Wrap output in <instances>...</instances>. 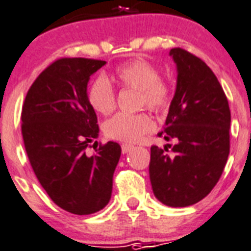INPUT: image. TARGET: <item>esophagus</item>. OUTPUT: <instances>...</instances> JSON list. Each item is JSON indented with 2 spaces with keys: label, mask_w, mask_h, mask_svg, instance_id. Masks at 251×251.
<instances>
[{
  "label": "esophagus",
  "mask_w": 251,
  "mask_h": 251,
  "mask_svg": "<svg viewBox=\"0 0 251 251\" xmlns=\"http://www.w3.org/2000/svg\"><path fill=\"white\" fill-rule=\"evenodd\" d=\"M134 147L131 145H122L121 146V150H122V153H127L130 150H133Z\"/></svg>",
  "instance_id": "esophagus-1"
}]
</instances>
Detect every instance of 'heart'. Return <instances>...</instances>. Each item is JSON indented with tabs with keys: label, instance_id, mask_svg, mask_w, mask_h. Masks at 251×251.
Masks as SVG:
<instances>
[{
	"label": "heart",
	"instance_id": "b5f03b06",
	"mask_svg": "<svg viewBox=\"0 0 251 251\" xmlns=\"http://www.w3.org/2000/svg\"><path fill=\"white\" fill-rule=\"evenodd\" d=\"M116 79L124 87L139 91V105L161 112L171 104V87L160 79L153 65L145 60H133L116 69ZM88 101L98 113L109 114L116 106V94L105 76H99L91 84ZM153 127L152 120L145 113H117L104 124L106 137L122 142H138Z\"/></svg>",
	"mask_w": 251,
	"mask_h": 251
}]
</instances>
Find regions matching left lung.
Returning a JSON list of instances; mask_svg holds the SVG:
<instances>
[{
  "instance_id": "8db88e82",
  "label": "left lung",
  "mask_w": 251,
  "mask_h": 251,
  "mask_svg": "<svg viewBox=\"0 0 251 251\" xmlns=\"http://www.w3.org/2000/svg\"><path fill=\"white\" fill-rule=\"evenodd\" d=\"M169 56L177 68V84L159 135L176 143L164 150L151 147L150 179L163 204L187 207L210 194L224 171L230 110L218 78L201 58L181 48L171 49Z\"/></svg>"
}]
</instances>
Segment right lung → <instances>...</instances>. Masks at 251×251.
Here are the masks:
<instances>
[{
	"label": "right lung",
	"mask_w": 251,
	"mask_h": 251,
	"mask_svg": "<svg viewBox=\"0 0 251 251\" xmlns=\"http://www.w3.org/2000/svg\"><path fill=\"white\" fill-rule=\"evenodd\" d=\"M106 62L61 58L29 87L22 109V135L39 182L53 202L75 215L102 210L112 197L121 147L108 142L94 156L86 149L99 137L88 101L91 75Z\"/></svg>",
	"instance_id": "1"
}]
</instances>
